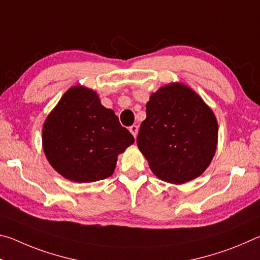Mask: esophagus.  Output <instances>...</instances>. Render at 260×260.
<instances>
[{
  "label": "esophagus",
  "instance_id": "obj_1",
  "mask_svg": "<svg viewBox=\"0 0 260 260\" xmlns=\"http://www.w3.org/2000/svg\"><path fill=\"white\" fill-rule=\"evenodd\" d=\"M129 132H131L132 134H133L134 138H136V135H138V132H139V127L136 126V125L131 126V127H129Z\"/></svg>",
  "mask_w": 260,
  "mask_h": 260
}]
</instances>
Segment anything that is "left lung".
I'll return each mask as SVG.
<instances>
[{
	"instance_id": "left-lung-1",
	"label": "left lung",
	"mask_w": 260,
	"mask_h": 260,
	"mask_svg": "<svg viewBox=\"0 0 260 260\" xmlns=\"http://www.w3.org/2000/svg\"><path fill=\"white\" fill-rule=\"evenodd\" d=\"M136 142L156 177L181 184L208 169L217 149L218 121L191 88L172 82L151 94Z\"/></svg>"
}]
</instances>
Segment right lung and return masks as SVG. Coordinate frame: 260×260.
Wrapping results in <instances>:
<instances>
[{
	"label": "right lung",
	"instance_id": "obj_1",
	"mask_svg": "<svg viewBox=\"0 0 260 260\" xmlns=\"http://www.w3.org/2000/svg\"><path fill=\"white\" fill-rule=\"evenodd\" d=\"M134 138L96 91L74 86L63 95L42 128L43 151L61 177L94 182L111 177L118 155Z\"/></svg>",
	"mask_w": 260,
	"mask_h": 260
}]
</instances>
